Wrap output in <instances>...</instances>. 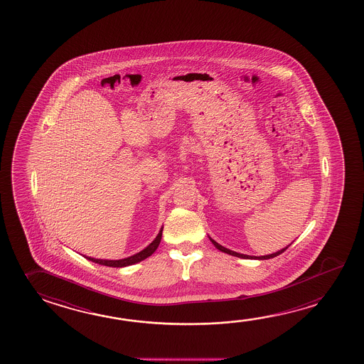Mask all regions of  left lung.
<instances>
[{
	"label": "left lung",
	"mask_w": 364,
	"mask_h": 364,
	"mask_svg": "<svg viewBox=\"0 0 364 364\" xmlns=\"http://www.w3.org/2000/svg\"><path fill=\"white\" fill-rule=\"evenodd\" d=\"M209 240H210V241H212V244L215 245V247H217L218 250L222 251V252H226V254H230V255H232V257H242V259H259V260H267V259H272V257H278V255H280L282 252H284V251L288 249V246H289V245H288V246L284 247V249L277 251L274 254H270V255H264V257H250V255H244V254H240V252H236V251L228 250L226 247H223L222 245L218 244V242H215V240L210 239V237H209Z\"/></svg>",
	"instance_id": "left-lung-1"
}]
</instances>
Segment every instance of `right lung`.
Listing matches in <instances>:
<instances>
[{
	"label": "right lung",
	"mask_w": 364,
	"mask_h": 364,
	"mask_svg": "<svg viewBox=\"0 0 364 364\" xmlns=\"http://www.w3.org/2000/svg\"><path fill=\"white\" fill-rule=\"evenodd\" d=\"M162 237V228L160 230L159 235L156 236V239L151 242V244L144 249L142 251H139L137 254H134L133 257H125V259H120V260H102V259H94V257H85L86 259H89L91 262H97L100 265H105V267H112V268H123V267H128V265H133L136 262H142L144 259L151 257L156 249L159 247L160 241Z\"/></svg>",
	"instance_id": "obj_1"
}]
</instances>
